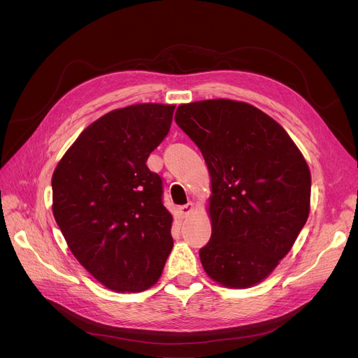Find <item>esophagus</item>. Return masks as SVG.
<instances>
[{
	"mask_svg": "<svg viewBox=\"0 0 358 358\" xmlns=\"http://www.w3.org/2000/svg\"><path fill=\"white\" fill-rule=\"evenodd\" d=\"M193 209H194V204H193V203H187V204H184V206H180L178 212H180V215H181L182 217H187V216H189V215L193 212Z\"/></svg>",
	"mask_w": 358,
	"mask_h": 358,
	"instance_id": "1",
	"label": "esophagus"
}]
</instances>
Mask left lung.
<instances>
[{"mask_svg":"<svg viewBox=\"0 0 358 358\" xmlns=\"http://www.w3.org/2000/svg\"><path fill=\"white\" fill-rule=\"evenodd\" d=\"M176 123L200 149L212 180L204 271L227 287L264 280L305 227L310 171L287 131L257 107L232 100L182 104Z\"/></svg>","mask_w":358,"mask_h":358,"instance_id":"8db88e82","label":"left lung"}]
</instances>
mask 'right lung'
I'll return each mask as SVG.
<instances>
[{
    "mask_svg": "<svg viewBox=\"0 0 358 358\" xmlns=\"http://www.w3.org/2000/svg\"><path fill=\"white\" fill-rule=\"evenodd\" d=\"M176 106L135 104L90 124L52 177L53 216L80 264L115 292L155 285L173 250L162 178L146 165Z\"/></svg>",
    "mask_w": 358,
    "mask_h": 358,
    "instance_id": "1",
    "label": "right lung"
}]
</instances>
